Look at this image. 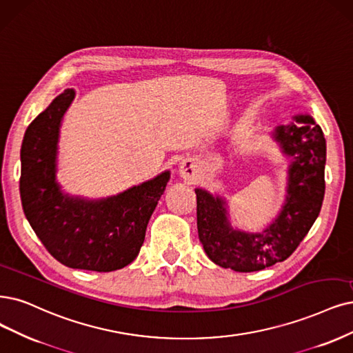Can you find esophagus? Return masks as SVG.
<instances>
[{"mask_svg":"<svg viewBox=\"0 0 353 353\" xmlns=\"http://www.w3.org/2000/svg\"><path fill=\"white\" fill-rule=\"evenodd\" d=\"M179 172H180V176L183 179H192L194 176V172H196V164H194L193 161L190 160H185L180 163V167H179Z\"/></svg>","mask_w":353,"mask_h":353,"instance_id":"34e87169","label":"esophagus"}]
</instances>
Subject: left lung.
<instances>
[{
	"label": "left lung",
	"mask_w": 353,
	"mask_h": 353,
	"mask_svg": "<svg viewBox=\"0 0 353 353\" xmlns=\"http://www.w3.org/2000/svg\"><path fill=\"white\" fill-rule=\"evenodd\" d=\"M292 119L272 134L291 164L282 210L262 232L234 230L225 201L205 189H194L199 240L215 265L256 272L283 262L317 219L325 190V139L310 114H296Z\"/></svg>",
	"instance_id": "obj_1"
}]
</instances>
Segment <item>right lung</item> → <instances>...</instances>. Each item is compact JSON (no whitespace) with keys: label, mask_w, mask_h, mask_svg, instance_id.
<instances>
[{"label":"right lung","mask_w":353,"mask_h":353,"mask_svg":"<svg viewBox=\"0 0 353 353\" xmlns=\"http://www.w3.org/2000/svg\"><path fill=\"white\" fill-rule=\"evenodd\" d=\"M75 96L67 88L26 129L20 196L26 218L46 250L72 269L112 272L132 263L170 172L106 199L63 193L57 181L62 117Z\"/></svg>","instance_id":"right-lung-1"}]
</instances>
